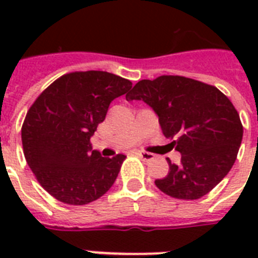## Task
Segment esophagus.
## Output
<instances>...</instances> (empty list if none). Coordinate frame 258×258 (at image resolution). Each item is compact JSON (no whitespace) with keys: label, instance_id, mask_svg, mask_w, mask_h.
<instances>
[{"label":"esophagus","instance_id":"obj_1","mask_svg":"<svg viewBox=\"0 0 258 258\" xmlns=\"http://www.w3.org/2000/svg\"><path fill=\"white\" fill-rule=\"evenodd\" d=\"M138 155H139L142 159H145V161H151V159H154V154L146 153V151H138Z\"/></svg>","mask_w":258,"mask_h":258}]
</instances>
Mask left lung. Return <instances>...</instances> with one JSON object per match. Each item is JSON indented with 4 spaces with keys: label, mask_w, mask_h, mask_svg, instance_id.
<instances>
[{
    "label": "left lung",
    "mask_w": 258,
    "mask_h": 258,
    "mask_svg": "<svg viewBox=\"0 0 258 258\" xmlns=\"http://www.w3.org/2000/svg\"><path fill=\"white\" fill-rule=\"evenodd\" d=\"M125 99L147 103L157 112L163 135L182 154L180 165L167 159L169 174L155 179L161 191L178 200H198L230 171L244 128L237 109L220 89L163 75L138 82Z\"/></svg>",
    "instance_id": "1"
}]
</instances>
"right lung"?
Segmentation results:
<instances>
[{
	"mask_svg": "<svg viewBox=\"0 0 258 258\" xmlns=\"http://www.w3.org/2000/svg\"><path fill=\"white\" fill-rule=\"evenodd\" d=\"M133 83L103 71L70 72L45 88L26 112L21 141L38 183L67 205H87L108 191L125 155L101 157L91 137L109 103Z\"/></svg>",
	"mask_w": 258,
	"mask_h": 258,
	"instance_id": "right-lung-1",
	"label": "right lung"
}]
</instances>
